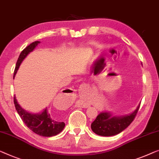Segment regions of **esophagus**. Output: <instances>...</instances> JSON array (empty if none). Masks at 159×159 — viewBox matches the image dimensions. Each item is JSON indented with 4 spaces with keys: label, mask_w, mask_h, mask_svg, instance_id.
Wrapping results in <instances>:
<instances>
[{
    "label": "esophagus",
    "mask_w": 159,
    "mask_h": 159,
    "mask_svg": "<svg viewBox=\"0 0 159 159\" xmlns=\"http://www.w3.org/2000/svg\"><path fill=\"white\" fill-rule=\"evenodd\" d=\"M80 106H81L82 107L86 108V107H88V105H84V104H83V103H82V104H80Z\"/></svg>",
    "instance_id": "34e87169"
}]
</instances>
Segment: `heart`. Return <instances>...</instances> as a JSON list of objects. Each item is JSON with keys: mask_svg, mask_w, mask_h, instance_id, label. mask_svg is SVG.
<instances>
[{"mask_svg": "<svg viewBox=\"0 0 159 159\" xmlns=\"http://www.w3.org/2000/svg\"><path fill=\"white\" fill-rule=\"evenodd\" d=\"M107 105V102L106 100H103L102 103V107H105Z\"/></svg>", "mask_w": 159, "mask_h": 159, "instance_id": "b5f03b06", "label": "heart"}]
</instances>
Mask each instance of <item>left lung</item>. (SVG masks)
<instances>
[{"mask_svg":"<svg viewBox=\"0 0 159 159\" xmlns=\"http://www.w3.org/2000/svg\"><path fill=\"white\" fill-rule=\"evenodd\" d=\"M140 104L132 113L125 116H113L111 112H102L91 124L92 130L101 136H112L121 133L132 123L139 111Z\"/></svg>","mask_w":159,"mask_h":159,"instance_id":"left-lung-1","label":"left lung"}]
</instances>
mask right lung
Here are the masks:
<instances>
[{
  "mask_svg": "<svg viewBox=\"0 0 159 159\" xmlns=\"http://www.w3.org/2000/svg\"><path fill=\"white\" fill-rule=\"evenodd\" d=\"M40 41H34L25 48L20 53L16 64L13 78L16 75L18 68L24 59L26 58L30 52L34 51V49L37 47ZM13 102H14L15 107L20 118L22 119L27 127L36 134L43 137H52L59 134L64 128L65 123L64 122L59 120L58 118L52 117L48 112L47 107H46L42 112H39V113H31L24 110L18 104L15 95L13 98Z\"/></svg>",
  "mask_w": 159,
  "mask_h": 159,
  "instance_id": "add662e5",
  "label": "right lung"
}]
</instances>
